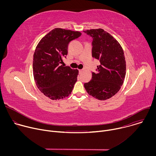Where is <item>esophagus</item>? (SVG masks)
<instances>
[{
	"instance_id": "esophagus-1",
	"label": "esophagus",
	"mask_w": 156,
	"mask_h": 156,
	"mask_svg": "<svg viewBox=\"0 0 156 156\" xmlns=\"http://www.w3.org/2000/svg\"><path fill=\"white\" fill-rule=\"evenodd\" d=\"M83 72V70H79V72H80V73H82Z\"/></svg>"
}]
</instances>
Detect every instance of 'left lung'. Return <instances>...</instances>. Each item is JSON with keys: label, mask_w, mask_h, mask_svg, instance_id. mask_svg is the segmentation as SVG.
<instances>
[{"label": "left lung", "mask_w": 156, "mask_h": 156, "mask_svg": "<svg viewBox=\"0 0 156 156\" xmlns=\"http://www.w3.org/2000/svg\"><path fill=\"white\" fill-rule=\"evenodd\" d=\"M91 36L92 56L100 62L98 72L92 73V79L84 86L86 92L94 98L104 101L120 90L126 75V61L120 43L103 29L83 31Z\"/></svg>", "instance_id": "8db88e82"}]
</instances>
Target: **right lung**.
I'll list each match as a JSON object with an SVG mask.
<instances>
[{
	"mask_svg": "<svg viewBox=\"0 0 156 156\" xmlns=\"http://www.w3.org/2000/svg\"><path fill=\"white\" fill-rule=\"evenodd\" d=\"M81 35L79 31L54 28L36 48L33 61L34 79L40 91L52 100L68 97L77 81L78 70L60 66V63L67 55L70 42Z\"/></svg>",
	"mask_w": 156,
	"mask_h": 156,
	"instance_id": "1",
	"label": "right lung"
}]
</instances>
